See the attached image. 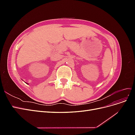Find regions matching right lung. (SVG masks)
<instances>
[{
    "label": "right lung",
    "mask_w": 135,
    "mask_h": 135,
    "mask_svg": "<svg viewBox=\"0 0 135 135\" xmlns=\"http://www.w3.org/2000/svg\"><path fill=\"white\" fill-rule=\"evenodd\" d=\"M26 83V84H27V83Z\"/></svg>",
    "instance_id": "add662e5"
}]
</instances>
